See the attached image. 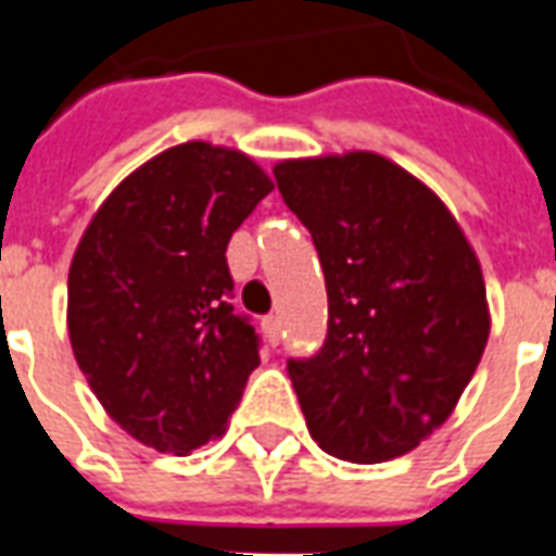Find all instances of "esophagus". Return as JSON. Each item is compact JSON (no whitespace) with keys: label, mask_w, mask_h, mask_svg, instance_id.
Listing matches in <instances>:
<instances>
[{"label":"esophagus","mask_w":556,"mask_h":556,"mask_svg":"<svg viewBox=\"0 0 556 556\" xmlns=\"http://www.w3.org/2000/svg\"><path fill=\"white\" fill-rule=\"evenodd\" d=\"M265 325H267V330H270V337L277 339L279 337V327H282V321H279V315H267Z\"/></svg>","instance_id":"obj_1"}]
</instances>
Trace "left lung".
<instances>
[{
    "label": "left lung",
    "mask_w": 556,
    "mask_h": 556,
    "mask_svg": "<svg viewBox=\"0 0 556 556\" xmlns=\"http://www.w3.org/2000/svg\"><path fill=\"white\" fill-rule=\"evenodd\" d=\"M274 175L325 267V349L289 363L309 434L354 465L410 453L489 342L477 253L441 195L375 151L279 160Z\"/></svg>",
    "instance_id": "obj_1"
}]
</instances>
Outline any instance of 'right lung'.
<instances>
[{"label": "right lung", "instance_id": "1", "mask_svg": "<svg viewBox=\"0 0 556 556\" xmlns=\"http://www.w3.org/2000/svg\"><path fill=\"white\" fill-rule=\"evenodd\" d=\"M274 190L238 148L181 142L127 175L67 270V337L103 410L157 453L217 441L258 366L226 247Z\"/></svg>", "mask_w": 556, "mask_h": 556}]
</instances>
